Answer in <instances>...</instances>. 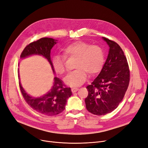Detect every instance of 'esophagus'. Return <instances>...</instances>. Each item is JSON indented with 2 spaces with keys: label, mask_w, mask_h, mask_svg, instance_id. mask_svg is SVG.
Wrapping results in <instances>:
<instances>
[{
  "label": "esophagus",
  "mask_w": 148,
  "mask_h": 148,
  "mask_svg": "<svg viewBox=\"0 0 148 148\" xmlns=\"http://www.w3.org/2000/svg\"><path fill=\"white\" fill-rule=\"evenodd\" d=\"M78 89H79V88H77L73 87V88H71V91L73 92V93H74V92H75L77 91H78Z\"/></svg>",
  "instance_id": "obj_1"
}]
</instances>
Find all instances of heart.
<instances>
[{"mask_svg": "<svg viewBox=\"0 0 148 148\" xmlns=\"http://www.w3.org/2000/svg\"><path fill=\"white\" fill-rule=\"evenodd\" d=\"M63 56H55L52 59L54 71L58 74L65 72L66 59L76 58L75 70L69 73L64 81L69 86H79L85 82L88 74L92 76L99 73L105 62L103 48L98 45L77 41L62 49Z\"/></svg>", "mask_w": 148, "mask_h": 148, "instance_id": "obj_1", "label": "heart"}]
</instances>
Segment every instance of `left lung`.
<instances>
[{"instance_id":"obj_1","label":"left lung","mask_w":148,"mask_h":148,"mask_svg":"<svg viewBox=\"0 0 148 148\" xmlns=\"http://www.w3.org/2000/svg\"><path fill=\"white\" fill-rule=\"evenodd\" d=\"M110 47L101 72L91 85L85 101L87 110L103 115L113 111L123 100L129 86L130 71L124 52L119 44L103 37Z\"/></svg>"}]
</instances>
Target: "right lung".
<instances>
[{
	"instance_id": "obj_1",
	"label": "right lung",
	"mask_w": 148,
	"mask_h": 148,
	"mask_svg": "<svg viewBox=\"0 0 148 148\" xmlns=\"http://www.w3.org/2000/svg\"><path fill=\"white\" fill-rule=\"evenodd\" d=\"M56 41L53 38L43 37L31 42L24 48L21 57L24 58L32 54L42 55L48 60L54 73L50 53L51 48L56 43ZM18 84L23 97L27 104L37 112L48 116L56 115L65 110L67 99L72 95L71 88L66 87L62 81L56 77H54V84L50 91L42 97L38 98L31 97L24 91L20 82Z\"/></svg>"
}]
</instances>
